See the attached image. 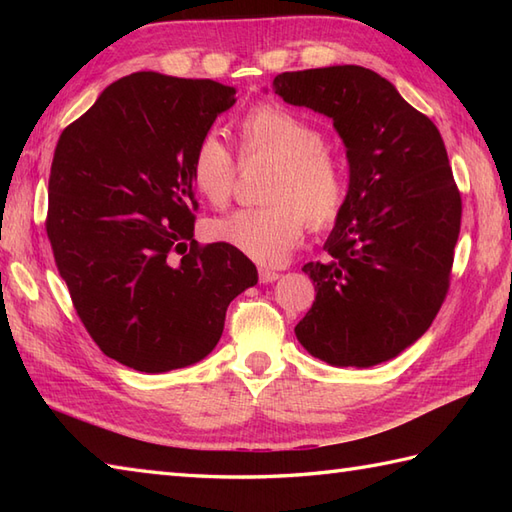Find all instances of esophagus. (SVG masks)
I'll return each mask as SVG.
<instances>
[{"label":"esophagus","mask_w":512,"mask_h":512,"mask_svg":"<svg viewBox=\"0 0 512 512\" xmlns=\"http://www.w3.org/2000/svg\"><path fill=\"white\" fill-rule=\"evenodd\" d=\"M281 275L277 273V270H270V268H259V281L262 284H273V281H277Z\"/></svg>","instance_id":"1"}]
</instances>
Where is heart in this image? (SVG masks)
<instances>
[{
	"instance_id": "obj_1",
	"label": "heart",
	"mask_w": 512,
	"mask_h": 512,
	"mask_svg": "<svg viewBox=\"0 0 512 512\" xmlns=\"http://www.w3.org/2000/svg\"><path fill=\"white\" fill-rule=\"evenodd\" d=\"M242 160L275 162L264 198L268 206L239 209L206 228L213 242L231 246L257 264L277 266L306 235L339 220L347 200V176L325 136L306 118L273 103L257 105L237 123ZM189 178L195 193L226 206L235 191L237 162L220 138L206 134L193 147Z\"/></svg>"
}]
</instances>
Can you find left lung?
<instances>
[{
    "instance_id": "8db88e82",
    "label": "left lung",
    "mask_w": 512,
    "mask_h": 512,
    "mask_svg": "<svg viewBox=\"0 0 512 512\" xmlns=\"http://www.w3.org/2000/svg\"><path fill=\"white\" fill-rule=\"evenodd\" d=\"M273 92L332 118L350 165L328 259L303 266L317 297L297 339L336 367L389 361L429 330L449 290L462 198L442 136L361 65L277 74Z\"/></svg>"
}]
</instances>
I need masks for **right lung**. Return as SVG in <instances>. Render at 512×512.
<instances>
[{
    "mask_svg": "<svg viewBox=\"0 0 512 512\" xmlns=\"http://www.w3.org/2000/svg\"><path fill=\"white\" fill-rule=\"evenodd\" d=\"M235 105L211 79L134 72L114 81L54 149L46 231L74 310L101 352L162 374L213 352L226 308L257 268L193 239V147Z\"/></svg>",
    "mask_w": 512,
    "mask_h": 512,
    "instance_id": "1",
    "label": "right lung"
}]
</instances>
